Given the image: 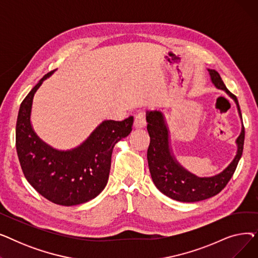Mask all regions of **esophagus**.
Instances as JSON below:
<instances>
[{"mask_svg": "<svg viewBox=\"0 0 258 258\" xmlns=\"http://www.w3.org/2000/svg\"><path fill=\"white\" fill-rule=\"evenodd\" d=\"M146 126V120H145V116L142 112L138 113L135 117L134 120V127L135 128H143Z\"/></svg>", "mask_w": 258, "mask_h": 258, "instance_id": "esophagus-1", "label": "esophagus"}]
</instances>
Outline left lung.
Instances as JSON below:
<instances>
[{"instance_id":"8db88e82","label":"left lung","mask_w":258,"mask_h":258,"mask_svg":"<svg viewBox=\"0 0 258 258\" xmlns=\"http://www.w3.org/2000/svg\"><path fill=\"white\" fill-rule=\"evenodd\" d=\"M208 72L211 83L215 88L225 91L235 101L238 115L242 122L236 96L226 88L218 72L212 69H208ZM146 121L147 132L151 137L150 146L147 150L148 167L154 184L162 194L175 201L190 203L209 199L223 190L232 178L242 155L243 141H245L243 124L235 141L237 151L231 163L218 174L200 178L185 169L174 158L170 147L169 130L163 113L160 111H147Z\"/></svg>"}]
</instances>
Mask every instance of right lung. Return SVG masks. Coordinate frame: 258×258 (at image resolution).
Segmentation results:
<instances>
[{
    "label": "right lung",
    "instance_id": "right-lung-1",
    "mask_svg": "<svg viewBox=\"0 0 258 258\" xmlns=\"http://www.w3.org/2000/svg\"><path fill=\"white\" fill-rule=\"evenodd\" d=\"M54 71L40 79L21 103L16 127L17 153L25 178L39 195L54 204L74 206L103 190L113 148L132 132L134 117L104 120L80 145L68 151L55 150L37 136L30 120L34 94Z\"/></svg>",
    "mask_w": 258,
    "mask_h": 258
}]
</instances>
